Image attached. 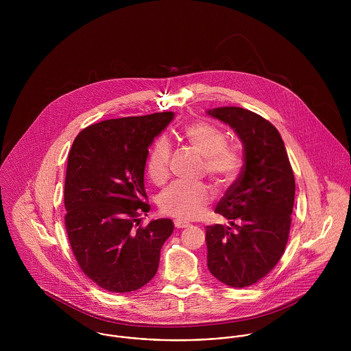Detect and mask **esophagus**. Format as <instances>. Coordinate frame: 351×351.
Masks as SVG:
<instances>
[{
    "mask_svg": "<svg viewBox=\"0 0 351 351\" xmlns=\"http://www.w3.org/2000/svg\"><path fill=\"white\" fill-rule=\"evenodd\" d=\"M174 227H176V228H186V227H189V223L176 220V221H174Z\"/></svg>",
    "mask_w": 351,
    "mask_h": 351,
    "instance_id": "1",
    "label": "esophagus"
}]
</instances>
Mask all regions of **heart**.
<instances>
[{
    "label": "heart",
    "mask_w": 351,
    "mask_h": 351,
    "mask_svg": "<svg viewBox=\"0 0 351 351\" xmlns=\"http://www.w3.org/2000/svg\"><path fill=\"white\" fill-rule=\"evenodd\" d=\"M182 135L193 150L204 156L202 171L217 188L231 186L243 166L242 151L227 143L226 134L215 125L193 123L184 128ZM171 147L166 138H159L151 147L147 159V176L152 184L162 185L170 174ZM212 200V191L205 184L174 182L159 196V209L177 220H193Z\"/></svg>",
    "instance_id": "heart-1"
}]
</instances>
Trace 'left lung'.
I'll return each mask as SVG.
<instances>
[{"label":"left lung","mask_w":351,"mask_h":351,"mask_svg":"<svg viewBox=\"0 0 351 351\" xmlns=\"http://www.w3.org/2000/svg\"><path fill=\"white\" fill-rule=\"evenodd\" d=\"M208 114L228 124L243 145L245 165L215 212L230 226H206V262L213 277L232 288L262 280L281 259L295 202L293 170L277 128L262 116L223 106Z\"/></svg>","instance_id":"left-lung-1"}]
</instances>
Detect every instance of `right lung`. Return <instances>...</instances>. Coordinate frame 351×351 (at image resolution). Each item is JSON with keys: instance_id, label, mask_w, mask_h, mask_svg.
Instances as JSON below:
<instances>
[{"instance_id": "obj_1", "label": "right lung", "mask_w": 351, "mask_h": 351, "mask_svg": "<svg viewBox=\"0 0 351 351\" xmlns=\"http://www.w3.org/2000/svg\"><path fill=\"white\" fill-rule=\"evenodd\" d=\"M173 112L104 120L82 130L69 152L64 226L82 271L100 288L127 293L155 276L159 254L173 234L170 219L147 215L145 166L149 146Z\"/></svg>"}]
</instances>
